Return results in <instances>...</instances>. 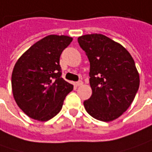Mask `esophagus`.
Here are the masks:
<instances>
[{
    "label": "esophagus",
    "instance_id": "obj_1",
    "mask_svg": "<svg viewBox=\"0 0 152 152\" xmlns=\"http://www.w3.org/2000/svg\"><path fill=\"white\" fill-rule=\"evenodd\" d=\"M76 86H81V85H83V82L82 81H79V82H76Z\"/></svg>",
    "mask_w": 152,
    "mask_h": 152
}]
</instances>
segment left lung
<instances>
[{
  "label": "left lung",
  "mask_w": 152,
  "mask_h": 152,
  "mask_svg": "<svg viewBox=\"0 0 152 152\" xmlns=\"http://www.w3.org/2000/svg\"><path fill=\"white\" fill-rule=\"evenodd\" d=\"M78 41L89 58L92 95L84 102L94 118L111 122L127 111L140 86V74L130 53L102 34L79 36Z\"/></svg>",
  "instance_id": "left-lung-1"
}]
</instances>
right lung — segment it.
<instances>
[{
	"instance_id": "obj_1",
	"label": "right lung",
	"mask_w": 152,
	"mask_h": 152,
	"mask_svg": "<svg viewBox=\"0 0 152 152\" xmlns=\"http://www.w3.org/2000/svg\"><path fill=\"white\" fill-rule=\"evenodd\" d=\"M67 35H47L33 45L15 63L12 90L20 109L33 119L45 122L61 111L73 85L61 77L62 50L72 42Z\"/></svg>"
}]
</instances>
